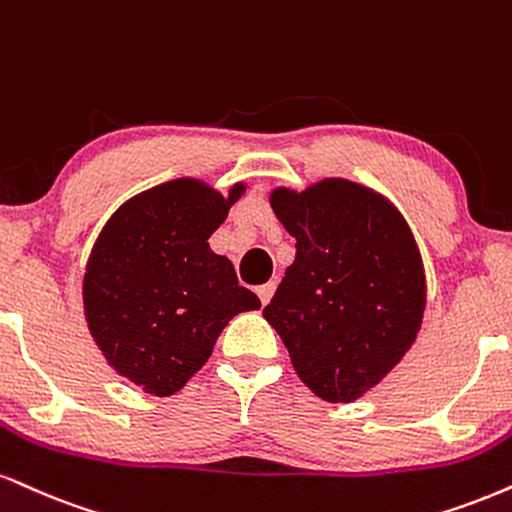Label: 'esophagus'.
<instances>
[{"label":"esophagus","mask_w":512,"mask_h":512,"mask_svg":"<svg viewBox=\"0 0 512 512\" xmlns=\"http://www.w3.org/2000/svg\"><path fill=\"white\" fill-rule=\"evenodd\" d=\"M274 291H276V283H274V281L264 283V286H260V288H257V295H260L262 305H267V303H269V300H272V295H274Z\"/></svg>","instance_id":"esophagus-1"}]
</instances>
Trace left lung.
I'll return each instance as SVG.
<instances>
[{"label":"left lung","mask_w":512,"mask_h":512,"mask_svg":"<svg viewBox=\"0 0 512 512\" xmlns=\"http://www.w3.org/2000/svg\"><path fill=\"white\" fill-rule=\"evenodd\" d=\"M269 205L295 238V260L262 315L307 389L353 403L422 326L427 279L415 236L393 202L346 178L274 188Z\"/></svg>","instance_id":"obj_1"}]
</instances>
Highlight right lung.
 I'll return each mask as SVG.
<instances>
[{
  "mask_svg": "<svg viewBox=\"0 0 512 512\" xmlns=\"http://www.w3.org/2000/svg\"><path fill=\"white\" fill-rule=\"evenodd\" d=\"M243 193L245 183L221 195L197 178L166 181L123 202L92 245L85 322L109 367L145 393L181 391L224 326L260 307L207 243Z\"/></svg>",
  "mask_w": 512,
  "mask_h": 512,
  "instance_id": "obj_1",
  "label": "right lung"
}]
</instances>
